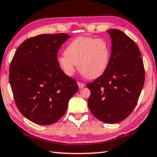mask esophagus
<instances>
[{
    "label": "esophagus",
    "instance_id": "34e87169",
    "mask_svg": "<svg viewBox=\"0 0 157 157\" xmlns=\"http://www.w3.org/2000/svg\"><path fill=\"white\" fill-rule=\"evenodd\" d=\"M78 88H82L84 87V86H85V84L83 83L78 82Z\"/></svg>",
    "mask_w": 157,
    "mask_h": 157
}]
</instances>
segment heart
I'll use <instances>...</instances> for the list:
<instances>
[{
  "label": "heart",
  "instance_id": "b5f03b06",
  "mask_svg": "<svg viewBox=\"0 0 157 157\" xmlns=\"http://www.w3.org/2000/svg\"><path fill=\"white\" fill-rule=\"evenodd\" d=\"M110 56V45L105 39L79 37L67 45L65 54L58 56L57 62L67 76H72L78 65L86 78L95 79L105 73Z\"/></svg>",
  "mask_w": 157,
  "mask_h": 157
}]
</instances>
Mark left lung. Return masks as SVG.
I'll return each instance as SVG.
<instances>
[{"mask_svg": "<svg viewBox=\"0 0 157 157\" xmlns=\"http://www.w3.org/2000/svg\"><path fill=\"white\" fill-rule=\"evenodd\" d=\"M111 38L108 69L86 86L90 90L88 105L92 114L108 124L128 117L137 105L144 83V68L137 45L117 29L107 31Z\"/></svg>", "mask_w": 157, "mask_h": 157, "instance_id": "8db88e82", "label": "left lung"}]
</instances>
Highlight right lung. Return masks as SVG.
Here are the masks:
<instances>
[{
  "mask_svg": "<svg viewBox=\"0 0 157 157\" xmlns=\"http://www.w3.org/2000/svg\"><path fill=\"white\" fill-rule=\"evenodd\" d=\"M71 36L43 34L20 45L10 65V81L15 103L22 115L41 125L57 122L78 89L57 62V52Z\"/></svg>",
  "mask_w": 157,
  "mask_h": 157,
  "instance_id": "1",
  "label": "right lung"
}]
</instances>
